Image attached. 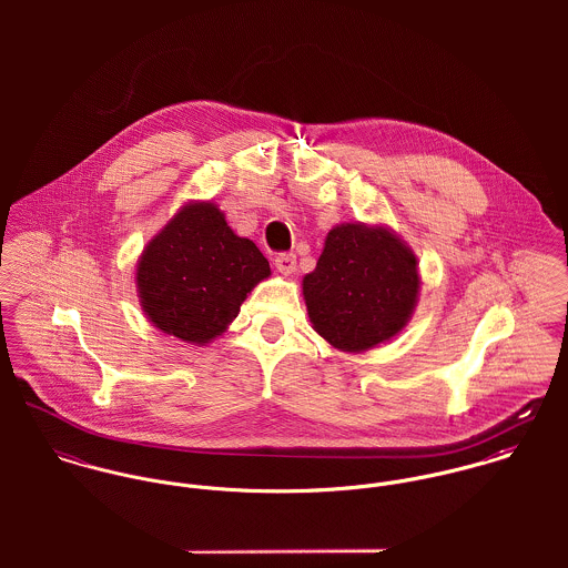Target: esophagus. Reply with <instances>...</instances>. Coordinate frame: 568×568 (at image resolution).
Instances as JSON below:
<instances>
[{"label": "esophagus", "instance_id": "esophagus-1", "mask_svg": "<svg viewBox=\"0 0 568 568\" xmlns=\"http://www.w3.org/2000/svg\"><path fill=\"white\" fill-rule=\"evenodd\" d=\"M295 266H297V255L295 253H280L275 257V268L284 275H291L295 271Z\"/></svg>", "mask_w": 568, "mask_h": 568}]
</instances>
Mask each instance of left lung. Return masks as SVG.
I'll list each match as a JSON object with an SVG mask.
<instances>
[{"instance_id": "8db88e82", "label": "left lung", "mask_w": 568, "mask_h": 568, "mask_svg": "<svg viewBox=\"0 0 568 568\" xmlns=\"http://www.w3.org/2000/svg\"><path fill=\"white\" fill-rule=\"evenodd\" d=\"M413 251L387 230L334 227L304 277L313 327L338 349H369L405 327L417 300Z\"/></svg>"}]
</instances>
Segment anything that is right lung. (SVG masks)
<instances>
[{
	"mask_svg": "<svg viewBox=\"0 0 568 568\" xmlns=\"http://www.w3.org/2000/svg\"><path fill=\"white\" fill-rule=\"evenodd\" d=\"M271 275L266 257L212 203L185 205L142 253L138 288L149 320L176 338L207 343Z\"/></svg>",
	"mask_w": 568,
	"mask_h": 568,
	"instance_id": "right-lung-1",
	"label": "right lung"
}]
</instances>
